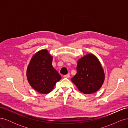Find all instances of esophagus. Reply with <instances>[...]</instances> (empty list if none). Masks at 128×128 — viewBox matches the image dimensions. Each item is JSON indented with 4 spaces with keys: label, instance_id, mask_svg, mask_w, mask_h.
<instances>
[{
    "label": "esophagus",
    "instance_id": "esophagus-1",
    "mask_svg": "<svg viewBox=\"0 0 128 128\" xmlns=\"http://www.w3.org/2000/svg\"><path fill=\"white\" fill-rule=\"evenodd\" d=\"M70 74H67V75H64V78H69V77H70Z\"/></svg>",
    "mask_w": 128,
    "mask_h": 128
}]
</instances>
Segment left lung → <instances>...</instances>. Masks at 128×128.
Listing matches in <instances>:
<instances>
[{"mask_svg": "<svg viewBox=\"0 0 128 128\" xmlns=\"http://www.w3.org/2000/svg\"><path fill=\"white\" fill-rule=\"evenodd\" d=\"M76 74L72 78L80 91L91 94L102 87L104 74L99 60L94 55L88 54L77 62Z\"/></svg>", "mask_w": 128, "mask_h": 128, "instance_id": "obj_1", "label": "left lung"}]
</instances>
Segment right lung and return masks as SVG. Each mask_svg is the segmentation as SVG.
Listing matches in <instances>:
<instances>
[{"mask_svg": "<svg viewBox=\"0 0 128 128\" xmlns=\"http://www.w3.org/2000/svg\"><path fill=\"white\" fill-rule=\"evenodd\" d=\"M52 59L47 50H40L34 55L27 68L26 76L30 85L40 94H48L61 78L52 66Z\"/></svg>", "mask_w": 128, "mask_h": 128, "instance_id": "add662e5", "label": "right lung"}]
</instances>
